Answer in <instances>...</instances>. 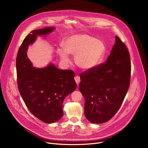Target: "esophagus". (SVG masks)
Masks as SVG:
<instances>
[{"label": "esophagus", "instance_id": "obj_1", "mask_svg": "<svg viewBox=\"0 0 148 148\" xmlns=\"http://www.w3.org/2000/svg\"><path fill=\"white\" fill-rule=\"evenodd\" d=\"M74 79H75V82L77 83V84L78 86L79 84V82H80V78H79V76H75L74 77Z\"/></svg>", "mask_w": 148, "mask_h": 148}]
</instances>
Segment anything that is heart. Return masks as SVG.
I'll return each instance as SVG.
<instances>
[{
	"mask_svg": "<svg viewBox=\"0 0 148 148\" xmlns=\"http://www.w3.org/2000/svg\"><path fill=\"white\" fill-rule=\"evenodd\" d=\"M62 47L57 50L61 60L70 61L69 54L75 55L74 62L81 69L88 71L97 67L102 60L106 47L103 42L87 34H75L66 37Z\"/></svg>",
	"mask_w": 148,
	"mask_h": 148,
	"instance_id": "obj_1",
	"label": "heart"
}]
</instances>
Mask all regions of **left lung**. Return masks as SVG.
Here are the masks:
<instances>
[{"label": "left lung", "mask_w": 148, "mask_h": 148, "mask_svg": "<svg viewBox=\"0 0 148 148\" xmlns=\"http://www.w3.org/2000/svg\"><path fill=\"white\" fill-rule=\"evenodd\" d=\"M131 78L129 51L118 36L104 64L80 74L79 90L85 99L84 114L93 123L111 119L128 92Z\"/></svg>", "instance_id": "1"}]
</instances>
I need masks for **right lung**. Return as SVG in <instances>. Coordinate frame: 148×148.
<instances>
[{"label":"right lung","mask_w":148,"mask_h":148,"mask_svg":"<svg viewBox=\"0 0 148 148\" xmlns=\"http://www.w3.org/2000/svg\"><path fill=\"white\" fill-rule=\"evenodd\" d=\"M55 29L47 27L31 32L24 39L16 58L19 92L31 113L48 123L63 116V101L77 87L75 74L72 70H60L52 63L43 68L34 67L27 51L37 36L46 37Z\"/></svg>","instance_id":"obj_1"}]
</instances>
